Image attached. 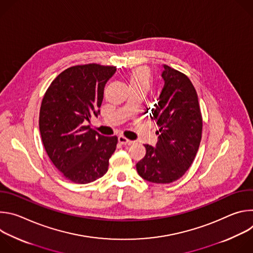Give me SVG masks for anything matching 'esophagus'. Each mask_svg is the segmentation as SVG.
I'll return each mask as SVG.
<instances>
[{"instance_id": "34e87169", "label": "esophagus", "mask_w": 253, "mask_h": 253, "mask_svg": "<svg viewBox=\"0 0 253 253\" xmlns=\"http://www.w3.org/2000/svg\"><path fill=\"white\" fill-rule=\"evenodd\" d=\"M118 141H119L121 144H123V145H130V144L133 143L132 140L127 139V138L124 137L123 135H120V136L118 137Z\"/></svg>"}]
</instances>
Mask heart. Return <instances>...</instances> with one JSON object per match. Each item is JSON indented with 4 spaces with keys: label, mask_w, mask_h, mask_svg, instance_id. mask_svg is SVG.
<instances>
[{
    "label": "heart",
    "mask_w": 253,
    "mask_h": 253,
    "mask_svg": "<svg viewBox=\"0 0 253 253\" xmlns=\"http://www.w3.org/2000/svg\"><path fill=\"white\" fill-rule=\"evenodd\" d=\"M129 86H141L148 89L150 85V74L148 70L139 68L134 70L128 78Z\"/></svg>",
    "instance_id": "obj_1"
}]
</instances>
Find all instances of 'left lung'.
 <instances>
[{"mask_svg": "<svg viewBox=\"0 0 253 253\" xmlns=\"http://www.w3.org/2000/svg\"><path fill=\"white\" fill-rule=\"evenodd\" d=\"M163 68L164 86L150 113L159 127L158 141L155 148L144 145L146 155L136 169L147 181L164 184L176 181L191 166L201 141L202 116L189 78L167 65Z\"/></svg>", "mask_w": 253, "mask_h": 253, "instance_id": "left-lung-1", "label": "left lung"}]
</instances>
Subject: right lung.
Masks as SVG:
<instances>
[{
	"label": "right lung",
	"instance_id": "obj_1",
	"mask_svg": "<svg viewBox=\"0 0 253 253\" xmlns=\"http://www.w3.org/2000/svg\"><path fill=\"white\" fill-rule=\"evenodd\" d=\"M114 66L87 64L63 71L42 100L39 127L45 150L63 176L86 184L102 177L116 149L117 136L106 137L90 128L98 116L104 88Z\"/></svg>",
	"mask_w": 253,
	"mask_h": 253
}]
</instances>
